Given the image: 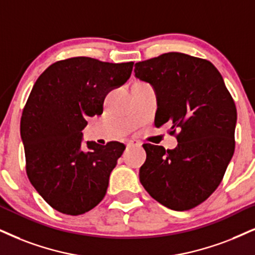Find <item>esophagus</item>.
Wrapping results in <instances>:
<instances>
[{
	"label": "esophagus",
	"mask_w": 255,
	"mask_h": 255,
	"mask_svg": "<svg viewBox=\"0 0 255 255\" xmlns=\"http://www.w3.org/2000/svg\"><path fill=\"white\" fill-rule=\"evenodd\" d=\"M126 144H127V148H130V147H140L141 143L138 142V141L136 140H128L127 142H126Z\"/></svg>",
	"instance_id": "1"
}]
</instances>
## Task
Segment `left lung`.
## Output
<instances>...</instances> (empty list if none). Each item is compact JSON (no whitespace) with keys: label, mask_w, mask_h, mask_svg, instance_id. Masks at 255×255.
<instances>
[{"label":"left lung","mask_w":255,"mask_h":255,"mask_svg":"<svg viewBox=\"0 0 255 255\" xmlns=\"http://www.w3.org/2000/svg\"><path fill=\"white\" fill-rule=\"evenodd\" d=\"M135 77L155 90V127L169 126L178 146L143 144L140 182L173 211L204 202L220 185L234 153L237 108L214 64L182 53L135 63Z\"/></svg>","instance_id":"obj_1"}]
</instances>
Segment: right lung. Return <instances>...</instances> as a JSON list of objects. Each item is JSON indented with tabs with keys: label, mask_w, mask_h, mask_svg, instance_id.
I'll return each instance as SVG.
<instances>
[{
	"label": "right lung",
	"mask_w": 255,
	"mask_h": 255,
	"mask_svg": "<svg viewBox=\"0 0 255 255\" xmlns=\"http://www.w3.org/2000/svg\"><path fill=\"white\" fill-rule=\"evenodd\" d=\"M133 62L92 57L57 61L38 76L21 118L27 175L38 194L63 214L80 215L101 202L126 146L87 141V118L101 115L109 90L130 77Z\"/></svg>",
	"instance_id": "right-lung-1"
}]
</instances>
